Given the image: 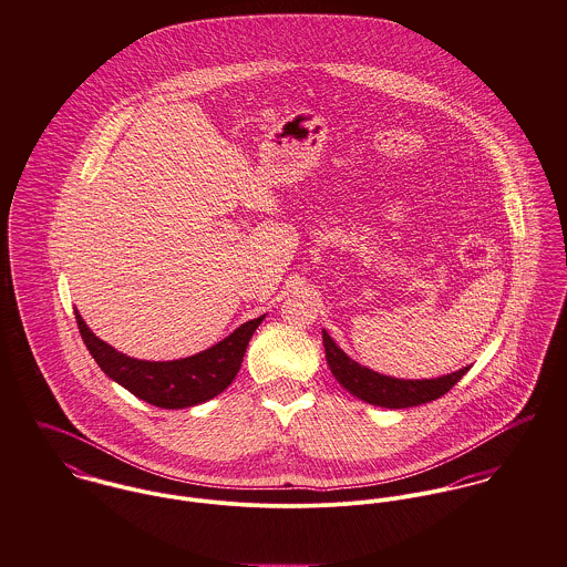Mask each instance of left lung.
Listing matches in <instances>:
<instances>
[{"label":"left lung","mask_w":567,"mask_h":567,"mask_svg":"<svg viewBox=\"0 0 567 567\" xmlns=\"http://www.w3.org/2000/svg\"><path fill=\"white\" fill-rule=\"evenodd\" d=\"M323 350H326V363L332 372V377L339 380V384L357 395L359 400L382 406V409H409L417 404H426L431 400H437L443 393H447L461 378L467 374V368H461L458 372L445 374L440 378H422V380H404V378L384 377L374 370L357 363L350 359L334 341L332 337L321 330Z\"/></svg>","instance_id":"left-lung-1"}]
</instances>
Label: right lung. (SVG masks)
I'll return each instance as SVG.
<instances>
[{
  "label": "right lung",
  "instance_id": "obj_1",
  "mask_svg": "<svg viewBox=\"0 0 567 567\" xmlns=\"http://www.w3.org/2000/svg\"><path fill=\"white\" fill-rule=\"evenodd\" d=\"M265 315L241 323L219 343L176 361H141L115 350L86 326L75 311L84 346L102 372L132 395L161 409H189L219 395L237 377L254 330Z\"/></svg>",
  "mask_w": 567,
  "mask_h": 567
}]
</instances>
